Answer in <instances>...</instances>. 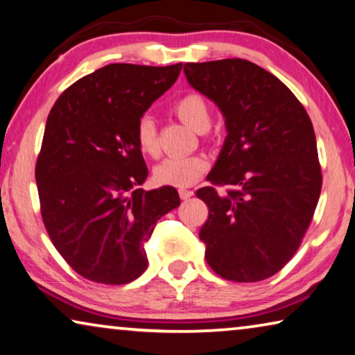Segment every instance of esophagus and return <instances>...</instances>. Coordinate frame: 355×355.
<instances>
[{"mask_svg": "<svg viewBox=\"0 0 355 355\" xmlns=\"http://www.w3.org/2000/svg\"><path fill=\"white\" fill-rule=\"evenodd\" d=\"M178 193H180V198H182V199H189L194 194V191H191V189H184V188L178 189Z\"/></svg>", "mask_w": 355, "mask_h": 355, "instance_id": "1", "label": "esophagus"}]
</instances>
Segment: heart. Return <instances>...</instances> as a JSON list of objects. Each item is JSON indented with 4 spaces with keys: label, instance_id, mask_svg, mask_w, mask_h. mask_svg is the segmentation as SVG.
Here are the masks:
<instances>
[{
    "label": "heart",
    "instance_id": "obj_1",
    "mask_svg": "<svg viewBox=\"0 0 355 355\" xmlns=\"http://www.w3.org/2000/svg\"><path fill=\"white\" fill-rule=\"evenodd\" d=\"M173 111L178 118L187 123L191 129L204 132L210 125V108L207 100L200 94H187L178 98L173 105ZM135 140L141 155L148 157H156L159 155V141H157L156 123L150 114H144L137 121ZM209 167L207 157L202 155L191 156H173L157 164L155 168V180L159 184L167 187L187 188L198 182L200 175Z\"/></svg>",
    "mask_w": 355,
    "mask_h": 355
}]
</instances>
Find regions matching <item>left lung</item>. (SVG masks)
Instances as JSON below:
<instances>
[{
	"mask_svg": "<svg viewBox=\"0 0 355 355\" xmlns=\"http://www.w3.org/2000/svg\"><path fill=\"white\" fill-rule=\"evenodd\" d=\"M189 86L225 118L226 139L200 188L209 207L199 232L205 260L223 279L258 282L279 272L298 250L322 189L314 127L293 92L242 59L184 63Z\"/></svg>",
	"mask_w": 355,
	"mask_h": 355,
	"instance_id": "obj_1",
	"label": "left lung"
}]
</instances>
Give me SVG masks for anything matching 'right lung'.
I'll return each instance as SVG.
<instances>
[{
	"label": "right lung",
	"instance_id": "1",
	"mask_svg": "<svg viewBox=\"0 0 355 355\" xmlns=\"http://www.w3.org/2000/svg\"><path fill=\"white\" fill-rule=\"evenodd\" d=\"M180 70L111 63L71 84L47 116L35 171L42 221L63 260L94 282L141 276L155 225L180 205L173 187L137 188L148 168L135 140L137 121Z\"/></svg>",
	"mask_w": 355,
	"mask_h": 355
}]
</instances>
